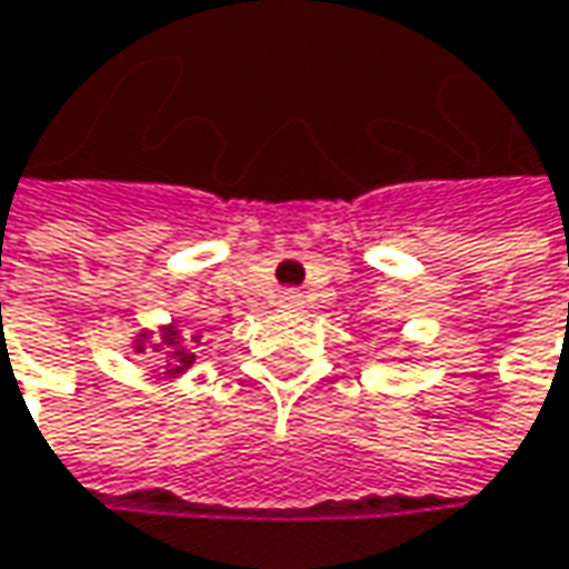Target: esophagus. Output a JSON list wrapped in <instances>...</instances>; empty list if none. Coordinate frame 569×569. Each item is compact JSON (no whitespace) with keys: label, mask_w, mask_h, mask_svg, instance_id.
<instances>
[{"label":"esophagus","mask_w":569,"mask_h":569,"mask_svg":"<svg viewBox=\"0 0 569 569\" xmlns=\"http://www.w3.org/2000/svg\"><path fill=\"white\" fill-rule=\"evenodd\" d=\"M280 306H283V309H299V306H302V296H299L296 289H286L283 296H280Z\"/></svg>","instance_id":"34e87169"}]
</instances>
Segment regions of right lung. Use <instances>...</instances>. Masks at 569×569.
I'll list each match as a JSON object with an SVG mask.
<instances>
[{
  "mask_svg": "<svg viewBox=\"0 0 569 569\" xmlns=\"http://www.w3.org/2000/svg\"><path fill=\"white\" fill-rule=\"evenodd\" d=\"M134 351L157 353V357L163 360V370H167L170 377H177V373L189 370V367H192V360H196V353L189 351V345L183 341V335H180L177 321H173V325H167V328H160V335H157L153 341L148 331H144V335H138Z\"/></svg>",
  "mask_w": 569,
  "mask_h": 569,
  "instance_id": "obj_1",
  "label": "right lung"
}]
</instances>
